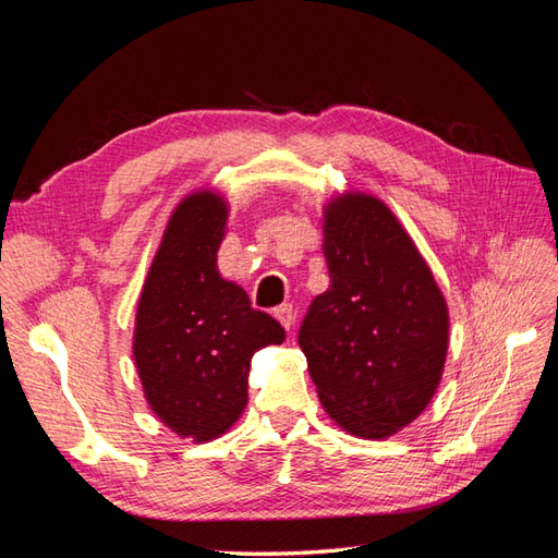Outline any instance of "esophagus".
<instances>
[{"label": "esophagus", "mask_w": 558, "mask_h": 558, "mask_svg": "<svg viewBox=\"0 0 558 558\" xmlns=\"http://www.w3.org/2000/svg\"><path fill=\"white\" fill-rule=\"evenodd\" d=\"M275 316H277V320H279V324H281L286 330L293 328V320H295L293 305H279V307L275 310Z\"/></svg>", "instance_id": "34e87169"}]
</instances>
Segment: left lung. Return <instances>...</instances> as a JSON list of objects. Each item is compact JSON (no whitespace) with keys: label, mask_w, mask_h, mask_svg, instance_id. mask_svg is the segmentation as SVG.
I'll use <instances>...</instances> for the list:
<instances>
[{"label":"left lung","mask_w":558,"mask_h":558,"mask_svg":"<svg viewBox=\"0 0 558 558\" xmlns=\"http://www.w3.org/2000/svg\"><path fill=\"white\" fill-rule=\"evenodd\" d=\"M330 286L298 332L316 393L337 426L393 435L442 379L449 310L430 267L381 199L344 193L324 209Z\"/></svg>","instance_id":"8db88e82"}]
</instances>
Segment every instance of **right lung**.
Masks as SVG:
<instances>
[{"label":"right lung","instance_id":"add662e5","mask_svg":"<svg viewBox=\"0 0 558 558\" xmlns=\"http://www.w3.org/2000/svg\"><path fill=\"white\" fill-rule=\"evenodd\" d=\"M228 202L211 191L183 197L144 281L132 353L150 410L179 437L209 442L248 402L253 353L286 340L251 307L242 286L218 275Z\"/></svg>","mask_w":558,"mask_h":558}]
</instances>
